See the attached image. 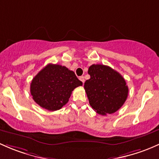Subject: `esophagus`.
<instances>
[{
    "mask_svg": "<svg viewBox=\"0 0 159 159\" xmlns=\"http://www.w3.org/2000/svg\"><path fill=\"white\" fill-rule=\"evenodd\" d=\"M79 79H80V81H81V82H82L83 84H84V77H83V76L80 77V78H79Z\"/></svg>",
    "mask_w": 159,
    "mask_h": 159,
    "instance_id": "esophagus-1",
    "label": "esophagus"
}]
</instances>
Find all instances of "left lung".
I'll list each match as a JSON object with an SVG mask.
<instances>
[{"label":"left lung","mask_w":159,"mask_h":159,"mask_svg":"<svg viewBox=\"0 0 159 159\" xmlns=\"http://www.w3.org/2000/svg\"><path fill=\"white\" fill-rule=\"evenodd\" d=\"M91 78L84 83L89 103L101 115L115 113L128 96V86L121 75L109 66L92 65L88 68Z\"/></svg>","instance_id":"obj_1"}]
</instances>
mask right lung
Here are the masks:
<instances>
[{
  "mask_svg": "<svg viewBox=\"0 0 159 159\" xmlns=\"http://www.w3.org/2000/svg\"><path fill=\"white\" fill-rule=\"evenodd\" d=\"M82 82L66 66L48 64L32 80L30 93L34 101L50 111L60 110L71 92Z\"/></svg>",
  "mask_w": 159,
  "mask_h": 159,
  "instance_id": "add662e5",
  "label": "right lung"
}]
</instances>
